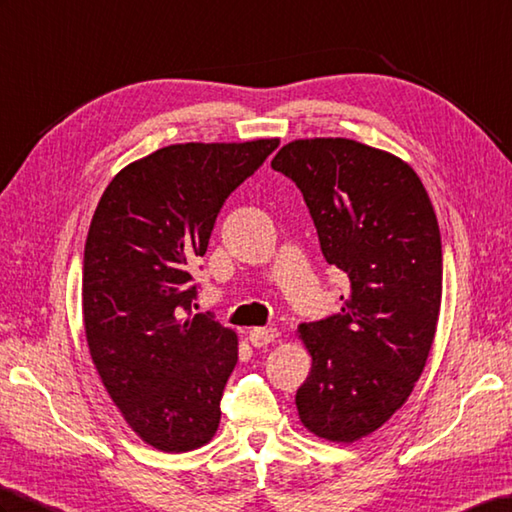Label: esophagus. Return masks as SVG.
Instances as JSON below:
<instances>
[{"label":"esophagus","instance_id":"esophagus-1","mask_svg":"<svg viewBox=\"0 0 512 512\" xmlns=\"http://www.w3.org/2000/svg\"><path fill=\"white\" fill-rule=\"evenodd\" d=\"M247 339L254 347H265L278 339V330L276 328H252L247 334Z\"/></svg>","mask_w":512,"mask_h":512}]
</instances>
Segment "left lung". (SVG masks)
Masks as SVG:
<instances>
[{
	"label": "left lung",
	"instance_id": "left-lung-1",
	"mask_svg": "<svg viewBox=\"0 0 512 512\" xmlns=\"http://www.w3.org/2000/svg\"><path fill=\"white\" fill-rule=\"evenodd\" d=\"M271 167L302 191L323 258L350 280L339 315L297 328L313 356L299 421L354 443L404 406L426 367L443 293L439 223L413 167L384 149L297 139Z\"/></svg>",
	"mask_w": 512,
	"mask_h": 512
}]
</instances>
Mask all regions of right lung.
I'll return each mask as SVG.
<instances>
[{"mask_svg":"<svg viewBox=\"0 0 512 512\" xmlns=\"http://www.w3.org/2000/svg\"><path fill=\"white\" fill-rule=\"evenodd\" d=\"M280 139L178 143L123 167L84 245L82 317L93 365L128 426L160 452L213 439L239 360L236 332L191 313L189 267L228 195Z\"/></svg>","mask_w":512,"mask_h":512,"instance_id":"add662e5","label":"right lung"}]
</instances>
